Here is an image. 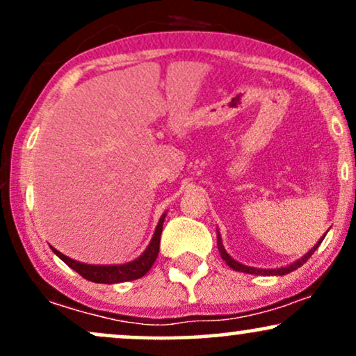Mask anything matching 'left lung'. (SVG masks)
I'll return each mask as SVG.
<instances>
[{"mask_svg": "<svg viewBox=\"0 0 356 356\" xmlns=\"http://www.w3.org/2000/svg\"><path fill=\"white\" fill-rule=\"evenodd\" d=\"M325 236H326V234H323V238H321L320 241H318V243L314 244V246H313L312 249H309V251L306 252L305 256H301L300 259L293 261V263L286 264V266L275 268V269H263V268L246 266V264H243V263H239V261H236L234 257H231L229 254H227V251H226V249H224V246H222V239H220V234H219V231H218V249H219V252H220V257H222V259L226 261V264H227V266L234 269V271L248 273V275H256V276H283V275H288V273L295 271V269H298V268H300V266H303V264L306 263V261H308L309 257H312L313 252L316 251L318 246H320V244H321V241L325 239Z\"/></svg>", "mask_w": 356, "mask_h": 356, "instance_id": "left-lung-1", "label": "left lung"}]
</instances>
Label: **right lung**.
Returning <instances> with one entry per match:
<instances>
[{"instance_id": "1", "label": "right lung", "mask_w": 356, "mask_h": 356, "mask_svg": "<svg viewBox=\"0 0 356 356\" xmlns=\"http://www.w3.org/2000/svg\"><path fill=\"white\" fill-rule=\"evenodd\" d=\"M165 214L161 216L157 226H155L154 236L150 239L149 246L145 248V251L140 256L136 257L134 261L124 264H87L80 263V261L72 259V257L61 254L60 251H56L55 248H51V251L63 261L67 266H70L73 271L79 273L80 276H83L85 280L92 281V283H102V284H115V283H124V281H134L138 277L145 276L149 273V269L152 268L159 254V246H161V234H162V226H164Z\"/></svg>"}]
</instances>
